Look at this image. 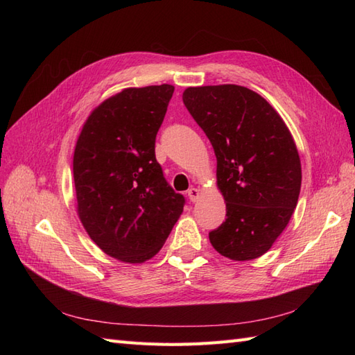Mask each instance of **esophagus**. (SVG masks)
<instances>
[{"instance_id": "1", "label": "esophagus", "mask_w": 355, "mask_h": 355, "mask_svg": "<svg viewBox=\"0 0 355 355\" xmlns=\"http://www.w3.org/2000/svg\"><path fill=\"white\" fill-rule=\"evenodd\" d=\"M187 194H188L189 201H192V202L198 201V198H200V191H198L197 188H191V189H188Z\"/></svg>"}]
</instances>
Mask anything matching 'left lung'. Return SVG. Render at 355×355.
I'll return each instance as SVG.
<instances>
[{"mask_svg":"<svg viewBox=\"0 0 355 355\" xmlns=\"http://www.w3.org/2000/svg\"><path fill=\"white\" fill-rule=\"evenodd\" d=\"M182 99L214 149L227 201V219L209 232L210 243L232 261L256 259L297 204L302 170L293 137L272 106L241 85L189 87Z\"/></svg>","mask_w":355,"mask_h":355,"instance_id":"obj_1","label":"left lung"}]
</instances>
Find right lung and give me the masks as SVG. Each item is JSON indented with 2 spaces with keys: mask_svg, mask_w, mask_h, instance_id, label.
I'll use <instances>...</instances> for the list:
<instances>
[{
  "mask_svg": "<svg viewBox=\"0 0 355 355\" xmlns=\"http://www.w3.org/2000/svg\"><path fill=\"white\" fill-rule=\"evenodd\" d=\"M175 87L124 89L85 121L73 153L81 223L115 259L145 262L163 247L184 211L155 158V137Z\"/></svg>",
  "mask_w": 355,
  "mask_h": 355,
  "instance_id": "1",
  "label": "right lung"
}]
</instances>
